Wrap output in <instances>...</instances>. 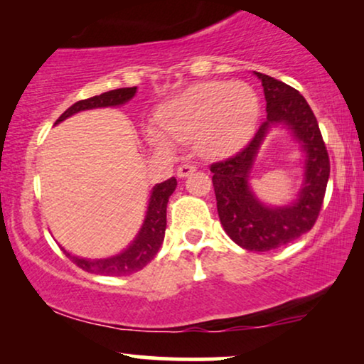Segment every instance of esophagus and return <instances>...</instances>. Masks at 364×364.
<instances>
[{
	"instance_id": "esophagus-1",
	"label": "esophagus",
	"mask_w": 364,
	"mask_h": 364,
	"mask_svg": "<svg viewBox=\"0 0 364 364\" xmlns=\"http://www.w3.org/2000/svg\"><path fill=\"white\" fill-rule=\"evenodd\" d=\"M195 171H196V166H195V164H191V163H183V164H179L178 169H176V173H178L179 178L190 176V174L195 173Z\"/></svg>"
}]
</instances>
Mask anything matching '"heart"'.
I'll list each match as a JSON object with an SVG mask.
<instances>
[{
	"label": "heart",
	"mask_w": 364,
	"mask_h": 364,
	"mask_svg": "<svg viewBox=\"0 0 364 364\" xmlns=\"http://www.w3.org/2000/svg\"><path fill=\"white\" fill-rule=\"evenodd\" d=\"M259 113L256 93L243 83L208 81L191 86L158 109V129H148V139L168 146V138L196 141L205 156L236 151L253 132Z\"/></svg>",
	"instance_id": "obj_1"
}]
</instances>
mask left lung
Here are the masks:
<instances>
[{
    "mask_svg": "<svg viewBox=\"0 0 364 364\" xmlns=\"http://www.w3.org/2000/svg\"><path fill=\"white\" fill-rule=\"evenodd\" d=\"M266 121L243 149L235 156L213 163V186L220 221L228 236L248 251H269L291 243L316 223L329 178V156L316 116L303 95L283 81L263 73ZM283 122L307 153L305 183L299 200L289 207L269 208L259 203L249 190L247 178L255 153L267 129Z\"/></svg>",
    "mask_w": 364,
    "mask_h": 364,
    "instance_id": "left-lung-1",
    "label": "left lung"
}]
</instances>
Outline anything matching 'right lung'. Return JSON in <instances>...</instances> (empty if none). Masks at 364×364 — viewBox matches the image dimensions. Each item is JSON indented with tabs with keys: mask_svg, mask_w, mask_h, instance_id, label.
Listing matches in <instances>:
<instances>
[{
	"mask_svg": "<svg viewBox=\"0 0 364 364\" xmlns=\"http://www.w3.org/2000/svg\"><path fill=\"white\" fill-rule=\"evenodd\" d=\"M134 93H136V86H133V88L111 90L106 91L103 95L93 96V98L81 100L70 106V108L56 119L55 124L70 118L71 114L77 113V111L124 105L126 101L133 98ZM176 179L169 178L166 181L159 183V185L153 188L151 198H149L148 203L146 218H144L141 230H139L136 238H134L133 243L129 245L123 253L106 259H85L70 255L66 250L63 251H65L66 256L73 261V263L80 266L81 269L88 271V273L103 276H126L143 269L144 266L154 258V255L158 253L159 246H161L164 240V230H166V205L169 196L173 195L174 190H176Z\"/></svg>",
	"mask_w": 364,
	"mask_h": 364,
	"instance_id": "obj_1",
	"label": "right lung"
}]
</instances>
